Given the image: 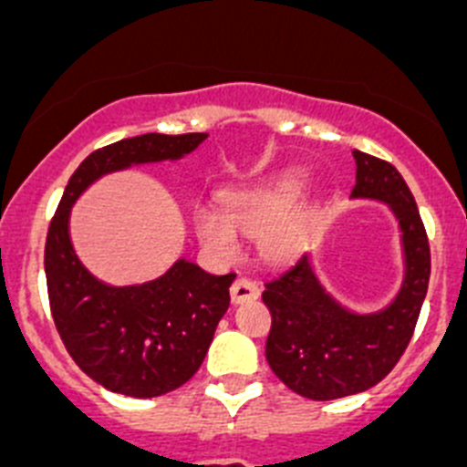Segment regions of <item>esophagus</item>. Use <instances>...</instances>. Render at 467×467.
I'll list each match as a JSON object with an SVG mask.
<instances>
[{
    "label": "esophagus",
    "mask_w": 467,
    "mask_h": 467,
    "mask_svg": "<svg viewBox=\"0 0 467 467\" xmlns=\"http://www.w3.org/2000/svg\"><path fill=\"white\" fill-rule=\"evenodd\" d=\"M258 296H260L258 284H255L254 279H249V276H239V279H234L233 288H230V297H233L234 305L255 300Z\"/></svg>",
    "instance_id": "34e87169"
}]
</instances>
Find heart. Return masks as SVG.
<instances>
[{
	"mask_svg": "<svg viewBox=\"0 0 467 467\" xmlns=\"http://www.w3.org/2000/svg\"><path fill=\"white\" fill-rule=\"evenodd\" d=\"M306 191V179L291 174L272 186L255 191L234 192L228 197L225 209L200 207L195 213V228L200 239L218 254H234L239 249V233L251 237L270 234L272 255H288L296 251L300 233L284 228L296 213Z\"/></svg>",
	"mask_w": 467,
	"mask_h": 467,
	"instance_id": "heart-1",
	"label": "heart"
}]
</instances>
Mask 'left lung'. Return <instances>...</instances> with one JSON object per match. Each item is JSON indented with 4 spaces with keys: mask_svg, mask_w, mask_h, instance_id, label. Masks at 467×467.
Here are the masks:
<instances>
[{
    "mask_svg": "<svg viewBox=\"0 0 467 467\" xmlns=\"http://www.w3.org/2000/svg\"><path fill=\"white\" fill-rule=\"evenodd\" d=\"M351 197L379 200L396 213L405 251V281L386 309H344L314 275L309 255L265 284L272 314L265 356L272 372L297 396L337 400L379 384L405 354L431 279V246L414 195L400 171L375 155L354 150Z\"/></svg>",
    "mask_w": 467,
    "mask_h": 467,
    "instance_id": "8db88e82",
    "label": "left lung"
}]
</instances>
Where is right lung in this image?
Returning <instances> with one entry per match:
<instances>
[{
  "mask_svg": "<svg viewBox=\"0 0 467 467\" xmlns=\"http://www.w3.org/2000/svg\"><path fill=\"white\" fill-rule=\"evenodd\" d=\"M204 132L140 134L92 150L71 174L48 225L44 267L50 314L62 344L90 379L130 398L165 396L195 375L218 321L230 306L234 272L209 275L176 260L161 279L141 285L102 284L69 242L71 204L95 179L144 162L179 161Z\"/></svg>",
  "mask_w": 467,
  "mask_h": 467,
  "instance_id": "obj_1",
  "label": "right lung"
}]
</instances>
